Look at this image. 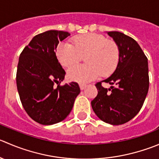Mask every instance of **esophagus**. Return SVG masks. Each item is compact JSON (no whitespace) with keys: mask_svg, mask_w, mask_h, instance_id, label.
Wrapping results in <instances>:
<instances>
[{"mask_svg":"<svg viewBox=\"0 0 159 159\" xmlns=\"http://www.w3.org/2000/svg\"><path fill=\"white\" fill-rule=\"evenodd\" d=\"M79 86H80V89H81V90H84V89L86 88V84H82V83H80Z\"/></svg>","mask_w":159,"mask_h":159,"instance_id":"obj_1","label":"esophagus"}]
</instances>
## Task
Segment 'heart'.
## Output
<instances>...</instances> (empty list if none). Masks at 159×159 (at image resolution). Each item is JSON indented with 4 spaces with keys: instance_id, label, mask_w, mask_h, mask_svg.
Returning <instances> with one entry per match:
<instances>
[{
    "instance_id": "obj_1",
    "label": "heart",
    "mask_w": 159,
    "mask_h": 159,
    "mask_svg": "<svg viewBox=\"0 0 159 159\" xmlns=\"http://www.w3.org/2000/svg\"><path fill=\"white\" fill-rule=\"evenodd\" d=\"M56 53L60 63L66 67L78 63L86 57V65L70 67L67 70L69 79L81 83L92 81L101 74L102 76L111 75L120 60L117 44L95 33L76 37L74 46L68 43L59 44Z\"/></svg>"
}]
</instances>
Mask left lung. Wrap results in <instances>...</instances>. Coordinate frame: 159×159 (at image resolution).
I'll return each mask as SVG.
<instances>
[{"label": "left lung", "mask_w": 159, "mask_h": 159, "mask_svg": "<svg viewBox=\"0 0 159 159\" xmlns=\"http://www.w3.org/2000/svg\"><path fill=\"white\" fill-rule=\"evenodd\" d=\"M107 34L118 46L120 60L113 74L95 84L98 95L91 104L101 120L120 125L133 119L144 104L149 88L148 64L147 57L133 38L116 31ZM102 82L111 84V87L105 89Z\"/></svg>", "instance_id": "obj_1"}]
</instances>
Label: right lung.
<instances>
[{
	"label": "right lung",
	"mask_w": 159,
	"mask_h": 159,
	"mask_svg": "<svg viewBox=\"0 0 159 159\" xmlns=\"http://www.w3.org/2000/svg\"><path fill=\"white\" fill-rule=\"evenodd\" d=\"M69 35V32L57 30L38 34L20 54L16 74L20 100L28 115L43 125L64 120L80 93L76 82L60 85L66 73L55 50Z\"/></svg>",
	"instance_id": "obj_1"
}]
</instances>
